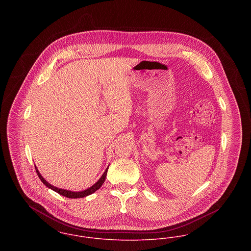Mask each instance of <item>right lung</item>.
Listing matches in <instances>:
<instances>
[{
	"instance_id": "obj_1",
	"label": "right lung",
	"mask_w": 251,
	"mask_h": 251,
	"mask_svg": "<svg viewBox=\"0 0 251 251\" xmlns=\"http://www.w3.org/2000/svg\"><path fill=\"white\" fill-rule=\"evenodd\" d=\"M35 169H36V172H37V174H38V177H39L40 180L43 182V184H46V186H48L49 188H50L52 190H54L55 192L59 193L60 195L65 196V197H67V198L76 199V198H84V197H86V196H88V195L94 193L96 190H98L100 186H101V184H103L104 181H105V177H106V173H107L108 167L105 169V171L103 172V174L101 175V177L98 180V182H96L95 184H93L92 186H90L89 188H87V189H85V190H83V191H79V192H74V191H70V190H67V189L58 188V187L52 185V184H50V183H48V182L43 178V176L40 174V172H39V170L37 169V167H35Z\"/></svg>"
}]
</instances>
